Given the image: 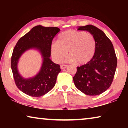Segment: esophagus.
Here are the masks:
<instances>
[{"label": "esophagus", "mask_w": 128, "mask_h": 128, "mask_svg": "<svg viewBox=\"0 0 128 128\" xmlns=\"http://www.w3.org/2000/svg\"><path fill=\"white\" fill-rule=\"evenodd\" d=\"M67 67H68V66H66V65H65V64H62L61 66H60V68H61V69H62L66 68Z\"/></svg>", "instance_id": "1"}]
</instances>
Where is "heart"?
<instances>
[{
	"label": "heart",
	"mask_w": 128,
	"mask_h": 128,
	"mask_svg": "<svg viewBox=\"0 0 128 128\" xmlns=\"http://www.w3.org/2000/svg\"><path fill=\"white\" fill-rule=\"evenodd\" d=\"M96 44L94 36L88 32L69 30L59 36V40L54 41L51 46V54L56 62H60L68 51V62L78 64L88 63L92 59Z\"/></svg>",
	"instance_id": "b5f03b06"
}]
</instances>
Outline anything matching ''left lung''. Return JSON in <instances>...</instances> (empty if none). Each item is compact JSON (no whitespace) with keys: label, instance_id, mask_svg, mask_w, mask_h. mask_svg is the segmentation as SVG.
Listing matches in <instances>:
<instances>
[{"label":"left lung","instance_id":"8db88e82","mask_svg":"<svg viewBox=\"0 0 128 128\" xmlns=\"http://www.w3.org/2000/svg\"><path fill=\"white\" fill-rule=\"evenodd\" d=\"M94 36L96 44L92 59L88 63L77 67L73 77L78 89L88 95H98L107 90L113 81L117 66V58L111 41L105 33L95 26H78Z\"/></svg>","mask_w":128,"mask_h":128}]
</instances>
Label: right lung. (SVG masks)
<instances>
[{
	"label": "right lung",
	"mask_w": 128,
	"mask_h": 128,
	"mask_svg": "<svg viewBox=\"0 0 128 128\" xmlns=\"http://www.w3.org/2000/svg\"><path fill=\"white\" fill-rule=\"evenodd\" d=\"M60 29L56 27L37 25L22 36L16 43L11 58V68L17 87L29 96H41L50 92L55 85L58 74L61 71L60 66L50 59L52 41ZM39 51L42 58V66L34 77L26 79L18 70L19 59L28 50Z\"/></svg>",
	"instance_id": "obj_1"
}]
</instances>
